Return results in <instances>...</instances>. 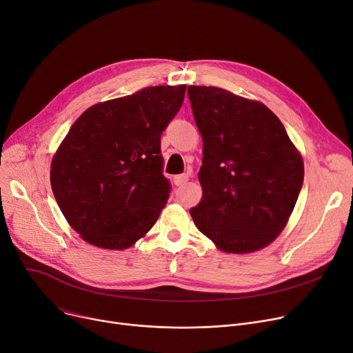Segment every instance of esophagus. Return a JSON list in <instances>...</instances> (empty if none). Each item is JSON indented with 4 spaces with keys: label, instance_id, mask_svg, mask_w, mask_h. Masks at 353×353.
<instances>
[{
    "label": "esophagus",
    "instance_id": "obj_1",
    "mask_svg": "<svg viewBox=\"0 0 353 353\" xmlns=\"http://www.w3.org/2000/svg\"><path fill=\"white\" fill-rule=\"evenodd\" d=\"M188 180H189L188 174H180V176H176L173 181H174L176 186H183V184L188 183Z\"/></svg>",
    "mask_w": 353,
    "mask_h": 353
}]
</instances>
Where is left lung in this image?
<instances>
[{
  "instance_id": "obj_1",
  "label": "left lung",
  "mask_w": 353,
  "mask_h": 353,
  "mask_svg": "<svg viewBox=\"0 0 353 353\" xmlns=\"http://www.w3.org/2000/svg\"><path fill=\"white\" fill-rule=\"evenodd\" d=\"M188 94L203 139L194 225L225 253L269 246L298 201L301 152L263 103L206 85H189Z\"/></svg>"
}]
</instances>
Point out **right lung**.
<instances>
[{"mask_svg":"<svg viewBox=\"0 0 353 353\" xmlns=\"http://www.w3.org/2000/svg\"><path fill=\"white\" fill-rule=\"evenodd\" d=\"M184 92L186 84L147 87L91 105L71 125L52 156L50 181L87 243L124 250L157 221L170 193L160 137Z\"/></svg>","mask_w":353,"mask_h":353,"instance_id":"add662e5","label":"right lung"}]
</instances>
